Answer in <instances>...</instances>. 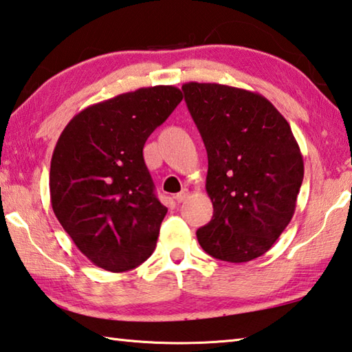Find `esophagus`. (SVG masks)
I'll return each mask as SVG.
<instances>
[{
    "mask_svg": "<svg viewBox=\"0 0 352 352\" xmlns=\"http://www.w3.org/2000/svg\"><path fill=\"white\" fill-rule=\"evenodd\" d=\"M188 196H190V192H188L187 188H184L182 192H179V193H177V195L175 196V199H176L177 202H184V201H186V199L188 198Z\"/></svg>",
    "mask_w": 352,
    "mask_h": 352,
    "instance_id": "1",
    "label": "esophagus"
}]
</instances>
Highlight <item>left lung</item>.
<instances>
[{"label": "left lung", "mask_w": 352, "mask_h": 352, "mask_svg": "<svg viewBox=\"0 0 352 352\" xmlns=\"http://www.w3.org/2000/svg\"><path fill=\"white\" fill-rule=\"evenodd\" d=\"M204 140L213 218L196 232L221 261L248 263L272 248L294 217L305 165L292 129L266 97L219 83L182 85Z\"/></svg>", "instance_id": "1"}]
</instances>
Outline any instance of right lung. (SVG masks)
I'll return each mask as SVG.
<instances>
[{
  "mask_svg": "<svg viewBox=\"0 0 352 352\" xmlns=\"http://www.w3.org/2000/svg\"><path fill=\"white\" fill-rule=\"evenodd\" d=\"M182 100L176 86L125 92L80 111L54 148L49 192L78 250L109 272L150 256L166 214L144 160L150 134Z\"/></svg>",
  "mask_w": 352,
  "mask_h": 352,
  "instance_id": "obj_1",
  "label": "right lung"
}]
</instances>
